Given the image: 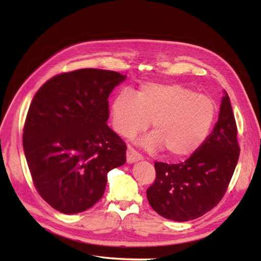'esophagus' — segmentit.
<instances>
[{
  "instance_id": "obj_1",
  "label": "esophagus",
  "mask_w": 261,
  "mask_h": 261,
  "mask_svg": "<svg viewBox=\"0 0 261 261\" xmlns=\"http://www.w3.org/2000/svg\"><path fill=\"white\" fill-rule=\"evenodd\" d=\"M142 159V156L139 153L137 152L134 148L132 147H127L126 149V163L127 164H134L137 162H140Z\"/></svg>"
}]
</instances>
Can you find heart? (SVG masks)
I'll return each mask as SVG.
<instances>
[{
  "label": "heart",
  "instance_id": "1",
  "mask_svg": "<svg viewBox=\"0 0 261 261\" xmlns=\"http://www.w3.org/2000/svg\"><path fill=\"white\" fill-rule=\"evenodd\" d=\"M215 103L181 84L146 83L137 94L122 91L111 107L112 123L130 138L150 125L153 132L138 141L147 150L165 148L170 157L190 156L208 137L215 119Z\"/></svg>",
  "mask_w": 261,
  "mask_h": 261
}]
</instances>
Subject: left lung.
I'll list each match as a JSON object with an SVG mask.
<instances>
[{
    "label": "left lung",
    "mask_w": 261,
    "mask_h": 261,
    "mask_svg": "<svg viewBox=\"0 0 261 261\" xmlns=\"http://www.w3.org/2000/svg\"><path fill=\"white\" fill-rule=\"evenodd\" d=\"M228 93L221 101L219 120L203 145L180 164L156 163V180L147 198L156 212L177 222L195 220L223 197L234 173L240 148Z\"/></svg>",
    "instance_id": "left-lung-1"
}]
</instances>
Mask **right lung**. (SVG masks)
Here are the masks:
<instances>
[{
	"instance_id": "1",
	"label": "right lung",
	"mask_w": 261,
	"mask_h": 261,
	"mask_svg": "<svg viewBox=\"0 0 261 261\" xmlns=\"http://www.w3.org/2000/svg\"><path fill=\"white\" fill-rule=\"evenodd\" d=\"M126 76L85 68L46 82L33 97L23 150L38 193L55 210L76 214L103 196L108 173L125 164L126 146L107 124L109 95Z\"/></svg>"
}]
</instances>
